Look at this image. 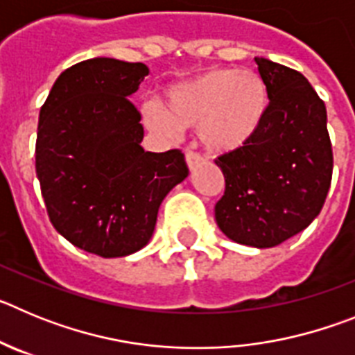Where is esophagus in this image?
<instances>
[{"label":"esophagus","instance_id":"obj_1","mask_svg":"<svg viewBox=\"0 0 355 355\" xmlns=\"http://www.w3.org/2000/svg\"><path fill=\"white\" fill-rule=\"evenodd\" d=\"M200 162H202V156L193 153V150H187V165L190 167V171H192L196 165H199Z\"/></svg>","mask_w":355,"mask_h":355}]
</instances>
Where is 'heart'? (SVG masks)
<instances>
[{"label":"heart","mask_w":355,"mask_h":355,"mask_svg":"<svg viewBox=\"0 0 355 355\" xmlns=\"http://www.w3.org/2000/svg\"><path fill=\"white\" fill-rule=\"evenodd\" d=\"M268 94L261 78L249 69L211 67L168 90L167 108L147 101L144 122L163 137L197 128L200 144L225 155L245 147L261 130Z\"/></svg>","instance_id":"1"}]
</instances>
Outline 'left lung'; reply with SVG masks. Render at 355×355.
<instances>
[{
	"label": "left lung",
	"instance_id": "8db88e82",
	"mask_svg": "<svg viewBox=\"0 0 355 355\" xmlns=\"http://www.w3.org/2000/svg\"><path fill=\"white\" fill-rule=\"evenodd\" d=\"M268 94L258 135L218 156L225 178L215 220L229 240L268 249L315 220L332 178L327 110L311 83L293 69L254 58Z\"/></svg>",
	"mask_w": 355,
	"mask_h": 355
}]
</instances>
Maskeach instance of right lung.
<instances>
[{"label": "right lung", "mask_w": 355, "mask_h": 355, "mask_svg": "<svg viewBox=\"0 0 355 355\" xmlns=\"http://www.w3.org/2000/svg\"><path fill=\"white\" fill-rule=\"evenodd\" d=\"M146 64L90 58L62 72L40 108L35 171L49 220L74 247L122 258L147 245L162 200L188 175L180 149L149 153L130 97Z\"/></svg>", "instance_id": "right-lung-1"}]
</instances>
